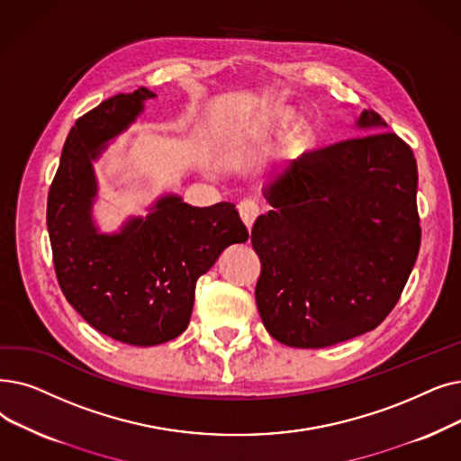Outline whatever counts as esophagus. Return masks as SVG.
<instances>
[{"mask_svg": "<svg viewBox=\"0 0 461 461\" xmlns=\"http://www.w3.org/2000/svg\"><path fill=\"white\" fill-rule=\"evenodd\" d=\"M237 209H239V214H241V218H243L245 226L252 228L254 220L259 214V205L254 202V199H243V202L237 205Z\"/></svg>", "mask_w": 461, "mask_h": 461, "instance_id": "1", "label": "esophagus"}]
</instances>
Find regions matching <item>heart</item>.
<instances>
[{
  "label": "heart",
  "instance_id": "obj_1",
  "mask_svg": "<svg viewBox=\"0 0 461 461\" xmlns=\"http://www.w3.org/2000/svg\"><path fill=\"white\" fill-rule=\"evenodd\" d=\"M292 122H294V114H292L290 111H280V113L276 114V126H278L280 130L290 128ZM311 137H312V131H311L307 126H299V128L294 131V135H292V143H294V147H297V149H305V147L311 143Z\"/></svg>",
  "mask_w": 461,
  "mask_h": 461
}]
</instances>
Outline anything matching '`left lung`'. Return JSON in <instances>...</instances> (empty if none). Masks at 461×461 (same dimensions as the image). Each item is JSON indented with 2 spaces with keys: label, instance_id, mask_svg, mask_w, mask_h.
Returning a JSON list of instances; mask_svg holds the SVG:
<instances>
[{
  "label": "left lung",
  "instance_id": "8db88e82",
  "mask_svg": "<svg viewBox=\"0 0 461 461\" xmlns=\"http://www.w3.org/2000/svg\"><path fill=\"white\" fill-rule=\"evenodd\" d=\"M359 128L386 126L364 111ZM412 149L373 131L305 152L266 192L250 241L262 259L256 305L295 348L375 330L402 297L420 250Z\"/></svg>",
  "mask_w": 461,
  "mask_h": 461
}]
</instances>
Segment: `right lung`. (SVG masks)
<instances>
[{
  "instance_id": "1",
  "label": "right lung",
  "mask_w": 461,
  "mask_h": 461,
  "mask_svg": "<svg viewBox=\"0 0 461 461\" xmlns=\"http://www.w3.org/2000/svg\"><path fill=\"white\" fill-rule=\"evenodd\" d=\"M150 97L147 88L118 94L77 120L47 202L52 262L66 299L94 330L133 347L181 335L195 280L224 249L249 239L233 203L199 209L176 195L159 199L147 218H131L116 235L97 233L92 159Z\"/></svg>"
}]
</instances>
